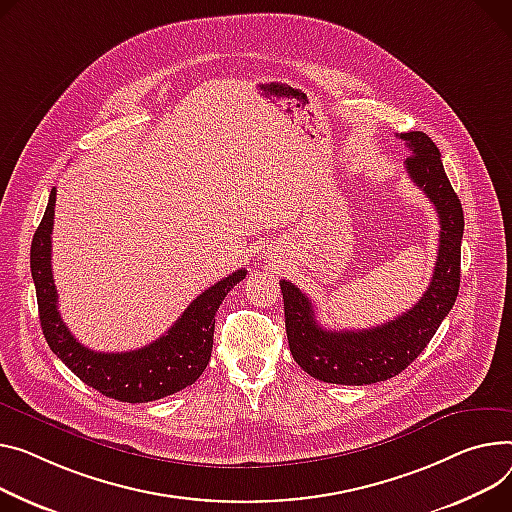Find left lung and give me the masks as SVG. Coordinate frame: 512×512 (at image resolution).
<instances>
[{
    "mask_svg": "<svg viewBox=\"0 0 512 512\" xmlns=\"http://www.w3.org/2000/svg\"><path fill=\"white\" fill-rule=\"evenodd\" d=\"M410 148L405 168L410 179L434 203L440 238L428 290L389 323L358 331H331L317 323L315 306L292 282L282 280L288 346L304 372L323 383L372 385L410 366L449 315L461 282L463 208L453 191L440 152L422 131L401 133Z\"/></svg>",
    "mask_w": 512,
    "mask_h": 512,
    "instance_id": "obj_1",
    "label": "left lung"
}]
</instances>
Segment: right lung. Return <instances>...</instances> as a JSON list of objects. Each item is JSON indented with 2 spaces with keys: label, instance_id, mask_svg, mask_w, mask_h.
<instances>
[{
  "label": "right lung",
  "instance_id": "add662e5",
  "mask_svg": "<svg viewBox=\"0 0 512 512\" xmlns=\"http://www.w3.org/2000/svg\"><path fill=\"white\" fill-rule=\"evenodd\" d=\"M55 195L53 187L30 247V271L37 288L41 327L53 354L82 383L117 401H156L193 385L210 362L220 304L238 282L245 280L247 271L236 269L228 278L201 292L168 333L150 346L131 352H94L78 342L57 311V288L51 271Z\"/></svg>",
  "mask_w": 512,
  "mask_h": 512
}]
</instances>
